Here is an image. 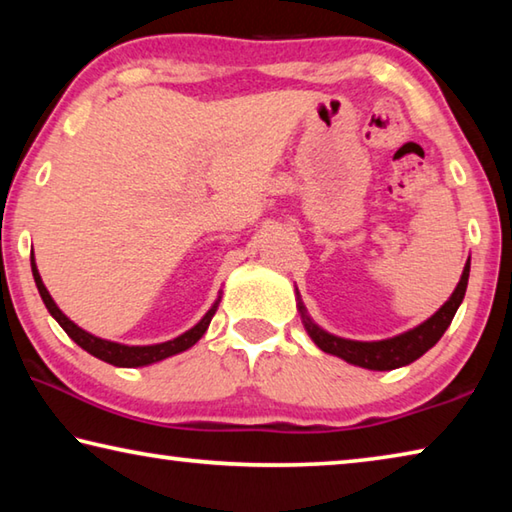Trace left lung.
<instances>
[{
  "instance_id": "obj_1",
  "label": "left lung",
  "mask_w": 512,
  "mask_h": 512,
  "mask_svg": "<svg viewBox=\"0 0 512 512\" xmlns=\"http://www.w3.org/2000/svg\"><path fill=\"white\" fill-rule=\"evenodd\" d=\"M467 277H470V257H467L461 280H458L456 289L449 300L440 307L436 314L424 320L418 327L409 329V332L397 334L393 339L384 341H352L341 339L325 332L323 327H318L314 320L307 316V309L298 298V311L302 316V325H305L307 334L311 336L320 350L334 357H341L343 361L352 363V366L368 368V370H395L402 366H409L415 359H420L424 352L431 350L433 345L440 341V336L445 334V329L452 323L456 309L461 307L467 289Z\"/></svg>"
}]
</instances>
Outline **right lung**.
I'll list each match as a JSON object with an SVG mask.
<instances>
[{
  "mask_svg": "<svg viewBox=\"0 0 512 512\" xmlns=\"http://www.w3.org/2000/svg\"><path fill=\"white\" fill-rule=\"evenodd\" d=\"M31 271H33V280H36V287L40 291L42 302H45L49 314L56 318V323L65 329L69 339H72L76 345H81L85 352H90L92 357H97V359L106 361V363H112V366H119V368L151 366V363H158L162 359L173 357V354L189 350L205 334V329L210 327V320L216 314V307H219V302H221V296H219V298H216L214 305L210 307V311H207V314L201 320H198V323L192 329H187L185 334L176 336V339L164 341V343H153V345H126V343H115V341L101 339V336H94L90 332H85L83 327L76 325L74 320H69L63 314V311L58 309L54 298L49 296L45 284H42L38 266H36V262H33V253H31Z\"/></svg>",
  "mask_w": 512,
  "mask_h": 512,
  "instance_id": "1",
  "label": "right lung"
}]
</instances>
